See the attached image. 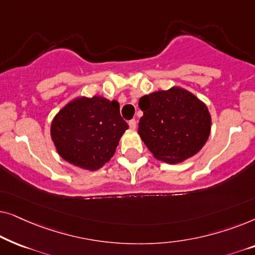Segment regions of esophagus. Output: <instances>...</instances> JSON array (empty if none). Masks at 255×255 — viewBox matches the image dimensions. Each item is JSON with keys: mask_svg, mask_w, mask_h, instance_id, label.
I'll return each mask as SVG.
<instances>
[{"mask_svg": "<svg viewBox=\"0 0 255 255\" xmlns=\"http://www.w3.org/2000/svg\"><path fill=\"white\" fill-rule=\"evenodd\" d=\"M128 127H130V128H132V130H134V128H137V122H135V120H131L128 122Z\"/></svg>", "mask_w": 255, "mask_h": 255, "instance_id": "1", "label": "esophagus"}]
</instances>
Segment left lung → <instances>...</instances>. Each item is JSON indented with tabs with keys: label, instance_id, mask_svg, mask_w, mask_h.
<instances>
[{
	"label": "left lung",
	"instance_id": "obj_1",
	"mask_svg": "<svg viewBox=\"0 0 255 255\" xmlns=\"http://www.w3.org/2000/svg\"><path fill=\"white\" fill-rule=\"evenodd\" d=\"M144 115L138 133L155 159L182 162L201 151L211 130L205 104L188 90L173 87L140 97Z\"/></svg>",
	"mask_w": 255,
	"mask_h": 255
}]
</instances>
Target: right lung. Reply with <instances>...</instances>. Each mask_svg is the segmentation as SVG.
I'll return each instance as SVG.
<instances>
[{
	"mask_svg": "<svg viewBox=\"0 0 255 255\" xmlns=\"http://www.w3.org/2000/svg\"><path fill=\"white\" fill-rule=\"evenodd\" d=\"M128 128L117 101L83 96L55 115L51 137L62 159L82 169L97 170L113 158Z\"/></svg>",
	"mask_w": 255,
	"mask_h": 255,
	"instance_id": "1",
	"label": "right lung"
}]
</instances>
